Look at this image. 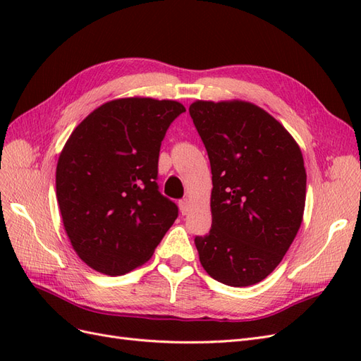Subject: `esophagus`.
Wrapping results in <instances>:
<instances>
[{"mask_svg": "<svg viewBox=\"0 0 361 361\" xmlns=\"http://www.w3.org/2000/svg\"><path fill=\"white\" fill-rule=\"evenodd\" d=\"M179 209L182 212V215H187L190 212V200L188 199H182L179 202Z\"/></svg>", "mask_w": 361, "mask_h": 361, "instance_id": "34e87169", "label": "esophagus"}]
</instances>
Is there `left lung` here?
<instances>
[{"label": "left lung", "mask_w": 361, "mask_h": 361, "mask_svg": "<svg viewBox=\"0 0 361 361\" xmlns=\"http://www.w3.org/2000/svg\"><path fill=\"white\" fill-rule=\"evenodd\" d=\"M190 114L212 171V227L194 239L200 264L227 286L256 285L277 268L302 223L301 149L279 120L247 101H195Z\"/></svg>", "instance_id": "obj_1"}]
</instances>
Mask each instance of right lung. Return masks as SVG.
Returning <instances> with one entry per match:
<instances>
[{
    "label": "right lung",
    "instance_id": "1",
    "mask_svg": "<svg viewBox=\"0 0 361 361\" xmlns=\"http://www.w3.org/2000/svg\"><path fill=\"white\" fill-rule=\"evenodd\" d=\"M185 106L120 97L97 106L60 152L56 190L75 253L106 276L147 262L178 216L157 185L161 141Z\"/></svg>",
    "mask_w": 361,
    "mask_h": 361
}]
</instances>
